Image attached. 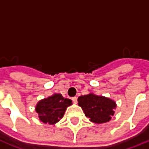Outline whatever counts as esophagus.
<instances>
[{
	"label": "esophagus",
	"instance_id": "esophagus-1",
	"mask_svg": "<svg viewBox=\"0 0 149 149\" xmlns=\"http://www.w3.org/2000/svg\"><path fill=\"white\" fill-rule=\"evenodd\" d=\"M72 102H73V103L77 104V97H72Z\"/></svg>",
	"mask_w": 149,
	"mask_h": 149
}]
</instances>
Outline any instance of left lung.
I'll use <instances>...</instances> for the list:
<instances>
[{"mask_svg":"<svg viewBox=\"0 0 149 149\" xmlns=\"http://www.w3.org/2000/svg\"><path fill=\"white\" fill-rule=\"evenodd\" d=\"M78 104L84 110L85 116L96 124L109 121L114 114L116 103L107 97L88 94L78 97Z\"/></svg>","mask_w":149,"mask_h":149,"instance_id":"8db88e82","label":"left lung"}]
</instances>
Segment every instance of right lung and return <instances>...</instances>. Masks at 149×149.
I'll use <instances>...</instances> for the list:
<instances>
[{
	"label": "right lung",
	"mask_w": 149,
	"mask_h": 149,
	"mask_svg": "<svg viewBox=\"0 0 149 149\" xmlns=\"http://www.w3.org/2000/svg\"><path fill=\"white\" fill-rule=\"evenodd\" d=\"M71 104V100L64 98L61 94H54L40 100L36 107V111L41 121L53 125L63 117L67 107Z\"/></svg>",
	"instance_id": "obj_1"
}]
</instances>
